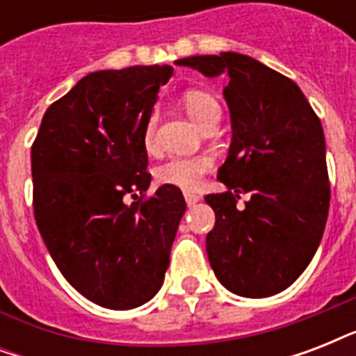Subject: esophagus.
<instances>
[{
  "label": "esophagus",
  "mask_w": 356,
  "mask_h": 356,
  "mask_svg": "<svg viewBox=\"0 0 356 356\" xmlns=\"http://www.w3.org/2000/svg\"><path fill=\"white\" fill-rule=\"evenodd\" d=\"M184 200H186V205L192 207V205H195V203H197L201 197L197 194H192V192H184Z\"/></svg>",
  "instance_id": "esophagus-1"
}]
</instances>
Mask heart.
Wrapping results in <instances>:
<instances>
[{
    "label": "heart",
    "instance_id": "b5f03b06",
    "mask_svg": "<svg viewBox=\"0 0 356 356\" xmlns=\"http://www.w3.org/2000/svg\"><path fill=\"white\" fill-rule=\"evenodd\" d=\"M184 111L194 120L200 127H203L207 122H211L216 116H222V108L216 97L211 96L209 92L203 90H186L181 96ZM142 142L147 151H153L156 147V114L151 113L147 116L142 129ZM212 166V159L209 155L195 156H172L161 166H156L155 177L159 183L172 184L177 188L192 190L200 184L201 177Z\"/></svg>",
    "mask_w": 356,
    "mask_h": 356
}]
</instances>
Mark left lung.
I'll return each mask as SVG.
<instances>
[{"label":"left lung","instance_id":"obj_1","mask_svg":"<svg viewBox=\"0 0 356 356\" xmlns=\"http://www.w3.org/2000/svg\"><path fill=\"white\" fill-rule=\"evenodd\" d=\"M207 77L225 74L233 140L205 201L216 214L207 254L218 281L242 298L286 290L305 271L325 229L331 184L320 118L292 79L242 53L175 60ZM242 191L252 194L238 211Z\"/></svg>","mask_w":356,"mask_h":356}]
</instances>
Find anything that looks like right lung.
<instances>
[{"label": "right lung", "mask_w": 356, "mask_h": 356, "mask_svg": "<svg viewBox=\"0 0 356 356\" xmlns=\"http://www.w3.org/2000/svg\"><path fill=\"white\" fill-rule=\"evenodd\" d=\"M172 74L159 64L88 74L49 105L31 147L47 251L66 281L105 309H134L161 290L186 211L172 184L145 195L142 129Z\"/></svg>", "instance_id": "add662e5"}]
</instances>
